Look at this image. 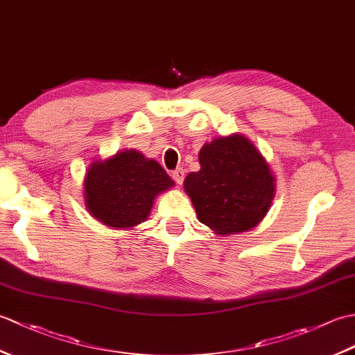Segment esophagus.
<instances>
[{"label":"esophagus","mask_w":355,"mask_h":355,"mask_svg":"<svg viewBox=\"0 0 355 355\" xmlns=\"http://www.w3.org/2000/svg\"><path fill=\"white\" fill-rule=\"evenodd\" d=\"M172 178L175 180L177 184H182L184 182V169L178 168L175 171H172Z\"/></svg>","instance_id":"obj_1"}]
</instances>
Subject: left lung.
Here are the masks:
<instances>
[{"label": "left lung", "mask_w": 355, "mask_h": 355, "mask_svg": "<svg viewBox=\"0 0 355 355\" xmlns=\"http://www.w3.org/2000/svg\"><path fill=\"white\" fill-rule=\"evenodd\" d=\"M201 169L184 180L200 223L218 235L256 227L275 198V177L266 158L241 134L206 143L198 154Z\"/></svg>", "instance_id": "8db88e82"}]
</instances>
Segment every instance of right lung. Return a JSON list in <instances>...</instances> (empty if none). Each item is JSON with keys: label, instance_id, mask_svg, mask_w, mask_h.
<instances>
[{"label": "right lung", "instance_id": "1", "mask_svg": "<svg viewBox=\"0 0 355 355\" xmlns=\"http://www.w3.org/2000/svg\"><path fill=\"white\" fill-rule=\"evenodd\" d=\"M172 186V178L155 160L126 149L89 164L84 182L85 206L102 224L131 229L148 220L157 195Z\"/></svg>", "mask_w": 355, "mask_h": 355}]
</instances>
